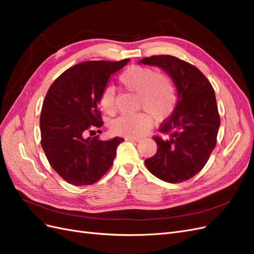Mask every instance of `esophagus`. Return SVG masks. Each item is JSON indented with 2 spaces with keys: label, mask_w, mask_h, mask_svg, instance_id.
<instances>
[{
  "label": "esophagus",
  "mask_w": 254,
  "mask_h": 254,
  "mask_svg": "<svg viewBox=\"0 0 254 254\" xmlns=\"http://www.w3.org/2000/svg\"><path fill=\"white\" fill-rule=\"evenodd\" d=\"M127 141H130V142H133V143H139L141 140L137 139V137H126Z\"/></svg>",
  "instance_id": "obj_1"
}]
</instances>
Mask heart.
Here are the masks:
<instances>
[{"label":"heart","mask_w":254,"mask_h":254,"mask_svg":"<svg viewBox=\"0 0 254 254\" xmlns=\"http://www.w3.org/2000/svg\"><path fill=\"white\" fill-rule=\"evenodd\" d=\"M120 81L126 89L140 94V106L157 120H165L173 113L177 96L172 81L166 76L158 74L150 67L132 65L121 74ZM99 105L108 114H113L117 110L112 87H106L102 91ZM151 123L152 120L148 113L127 114L114 120L111 123V129L120 135L139 137L147 132Z\"/></svg>","instance_id":"heart-1"}]
</instances>
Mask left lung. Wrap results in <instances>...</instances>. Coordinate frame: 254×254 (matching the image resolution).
Masks as SVG:
<instances>
[{
    "label": "left lung",
    "mask_w": 254,
    "mask_h": 254,
    "mask_svg": "<svg viewBox=\"0 0 254 254\" xmlns=\"http://www.w3.org/2000/svg\"><path fill=\"white\" fill-rule=\"evenodd\" d=\"M140 64L162 68L177 89V103L155 136L156 155L145 160L147 170L170 183L190 179L200 172L216 145L220 125L212 84L194 65L170 55L143 58Z\"/></svg>",
    "instance_id": "8db88e82"
}]
</instances>
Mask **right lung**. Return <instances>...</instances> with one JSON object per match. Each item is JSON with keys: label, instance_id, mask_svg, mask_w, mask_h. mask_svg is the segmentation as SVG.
<instances>
[{"label": "right lung", "instance_id": "right-lung-1", "mask_svg": "<svg viewBox=\"0 0 254 254\" xmlns=\"http://www.w3.org/2000/svg\"><path fill=\"white\" fill-rule=\"evenodd\" d=\"M129 63L86 61L67 68L50 87L40 115L41 145L51 166L73 186L93 184L108 172L124 141L86 136L103 126L99 97L111 75Z\"/></svg>", "mask_w": 254, "mask_h": 254}]
</instances>
